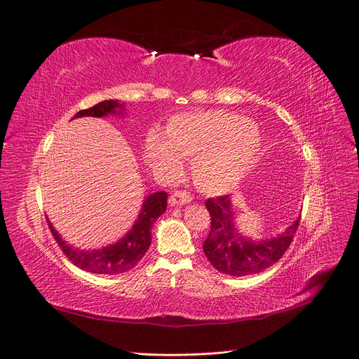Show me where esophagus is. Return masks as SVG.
<instances>
[{"label":"esophagus","mask_w":359,"mask_h":359,"mask_svg":"<svg viewBox=\"0 0 359 359\" xmlns=\"http://www.w3.org/2000/svg\"><path fill=\"white\" fill-rule=\"evenodd\" d=\"M191 194L187 193L186 190H177L170 194L169 198V205L175 206V205H186L191 202Z\"/></svg>","instance_id":"1"}]
</instances>
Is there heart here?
Returning a JSON list of instances; mask_svg holds the SVG:
<instances>
[{"mask_svg":"<svg viewBox=\"0 0 359 359\" xmlns=\"http://www.w3.org/2000/svg\"><path fill=\"white\" fill-rule=\"evenodd\" d=\"M147 153L157 166L180 170V158H191L196 186L210 194L229 191L240 184L259 153L256 124L226 111H194L169 119L165 133L151 130Z\"/></svg>","mask_w":359,"mask_h":359,"instance_id":"obj_1","label":"heart"}]
</instances>
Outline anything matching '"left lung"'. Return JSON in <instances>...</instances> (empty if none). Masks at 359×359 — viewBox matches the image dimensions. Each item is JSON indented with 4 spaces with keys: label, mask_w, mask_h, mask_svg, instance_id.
Masks as SVG:
<instances>
[{
    "label": "left lung",
    "mask_w": 359,
    "mask_h": 359,
    "mask_svg": "<svg viewBox=\"0 0 359 359\" xmlns=\"http://www.w3.org/2000/svg\"><path fill=\"white\" fill-rule=\"evenodd\" d=\"M205 205L211 215V227L203 243V252L217 271L233 277L256 274L278 262L290 247L301 220L298 217L295 223L276 238L253 243L238 233L227 194L208 199Z\"/></svg>",
    "instance_id": "1"
}]
</instances>
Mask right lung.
Masks as SVG:
<instances>
[{
	"instance_id": "add662e5",
	"label": "right lung",
	"mask_w": 359,
	"mask_h": 359,
	"mask_svg": "<svg viewBox=\"0 0 359 359\" xmlns=\"http://www.w3.org/2000/svg\"><path fill=\"white\" fill-rule=\"evenodd\" d=\"M116 109L121 112L123 104H119L116 100H104L94 104L93 107H88V109L79 111L73 118H102L109 114H116ZM166 191H157L149 194L144 201V206L142 210H140V214L135 226L132 227V231H130L123 240H119L118 243L100 250H91V252L72 248L69 244L61 240V236L57 233L55 229H53V226L49 220L48 224L57 244L62 250V253L66 255V257L72 260L76 266H79L81 269L88 271V273L93 274L116 276L121 273H127V271L135 268L139 260L147 253V250L151 245V227H153L158 217L166 211Z\"/></svg>"
}]
</instances>
